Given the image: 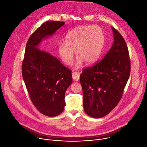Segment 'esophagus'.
Returning a JSON list of instances; mask_svg holds the SVG:
<instances>
[{
    "instance_id": "esophagus-1",
    "label": "esophagus",
    "mask_w": 147,
    "mask_h": 147,
    "mask_svg": "<svg viewBox=\"0 0 147 147\" xmlns=\"http://www.w3.org/2000/svg\"><path fill=\"white\" fill-rule=\"evenodd\" d=\"M72 75V78L74 81H78L79 80V79H80V74L76 72H73Z\"/></svg>"
}]
</instances>
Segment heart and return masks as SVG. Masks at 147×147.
Here are the masks:
<instances>
[{"instance_id":"obj_1","label":"heart","mask_w":147,"mask_h":147,"mask_svg":"<svg viewBox=\"0 0 147 147\" xmlns=\"http://www.w3.org/2000/svg\"><path fill=\"white\" fill-rule=\"evenodd\" d=\"M104 42V32L100 27L79 26L67 33L65 42H61L58 45V52L62 61L66 65H71L75 50L78 57L75 67L78 68L84 61L88 65L95 63L99 57Z\"/></svg>"}]
</instances>
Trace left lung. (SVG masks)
Returning <instances> with one entry per match:
<instances>
[{
  "mask_svg": "<svg viewBox=\"0 0 147 147\" xmlns=\"http://www.w3.org/2000/svg\"><path fill=\"white\" fill-rule=\"evenodd\" d=\"M114 42L104 58L84 69L80 75L84 109L92 118L105 117L121 100L131 72L126 42L114 27Z\"/></svg>",
  "mask_w": 147,
  "mask_h": 147,
  "instance_id": "8db88e82",
  "label": "left lung"
}]
</instances>
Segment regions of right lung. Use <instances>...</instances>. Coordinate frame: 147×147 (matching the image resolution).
I'll list each match as a JSON object with an SVG mask.
<instances>
[{"instance_id":"1","label":"right lung","mask_w":147,"mask_h":147,"mask_svg":"<svg viewBox=\"0 0 147 147\" xmlns=\"http://www.w3.org/2000/svg\"><path fill=\"white\" fill-rule=\"evenodd\" d=\"M64 25L60 21L43 23L29 37L22 61V76L30 99L36 109L48 117L57 116L63 111L65 94L72 82V71L36 47Z\"/></svg>"}]
</instances>
